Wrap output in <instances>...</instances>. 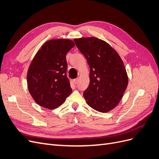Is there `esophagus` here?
<instances>
[{
  "instance_id": "obj_1",
  "label": "esophagus",
  "mask_w": 159,
  "mask_h": 159,
  "mask_svg": "<svg viewBox=\"0 0 159 159\" xmlns=\"http://www.w3.org/2000/svg\"><path fill=\"white\" fill-rule=\"evenodd\" d=\"M74 83H75V84H77L78 83V78H77V79H75L74 80Z\"/></svg>"
}]
</instances>
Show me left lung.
Returning <instances> with one entry per match:
<instances>
[{
    "label": "left lung",
    "mask_w": 159,
    "mask_h": 159,
    "mask_svg": "<svg viewBox=\"0 0 159 159\" xmlns=\"http://www.w3.org/2000/svg\"><path fill=\"white\" fill-rule=\"evenodd\" d=\"M74 41L89 66V84L84 92L89 106L99 112L114 109L123 98L128 75L117 51L95 37L75 38Z\"/></svg>",
    "instance_id": "1"
}]
</instances>
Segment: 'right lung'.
Instances as JSON below:
<instances>
[{"mask_svg": "<svg viewBox=\"0 0 159 159\" xmlns=\"http://www.w3.org/2000/svg\"><path fill=\"white\" fill-rule=\"evenodd\" d=\"M75 46L68 39L46 42L37 52L27 72L28 91L40 106L54 109L63 103L71 93L66 76V54Z\"/></svg>", "mask_w": 159, "mask_h": 159, "instance_id": "obj_1", "label": "right lung"}]
</instances>
